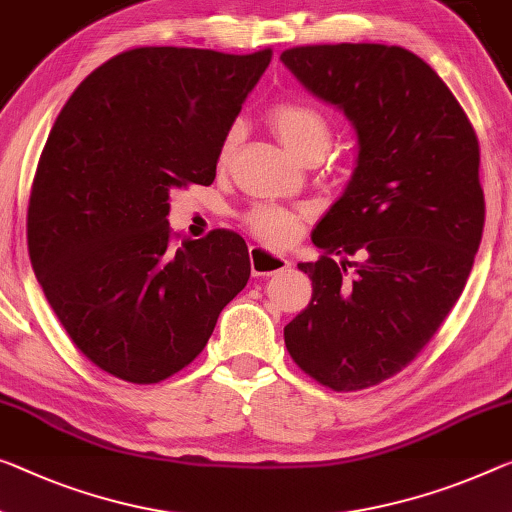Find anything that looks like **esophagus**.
I'll use <instances>...</instances> for the list:
<instances>
[{
  "label": "esophagus",
  "mask_w": 512,
  "mask_h": 512,
  "mask_svg": "<svg viewBox=\"0 0 512 512\" xmlns=\"http://www.w3.org/2000/svg\"><path fill=\"white\" fill-rule=\"evenodd\" d=\"M249 263H251V272H254V277H270V274L283 272L290 265L288 258L272 254V251L256 245L249 247Z\"/></svg>",
  "instance_id": "esophagus-1"
}]
</instances>
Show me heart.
I'll use <instances>...</instances> for the list:
<instances>
[{
    "label": "heart",
    "mask_w": 512,
    "mask_h": 512,
    "mask_svg": "<svg viewBox=\"0 0 512 512\" xmlns=\"http://www.w3.org/2000/svg\"><path fill=\"white\" fill-rule=\"evenodd\" d=\"M272 130L283 141V146L297 157L311 153H325L332 141V121L320 107L302 98H288L277 102L267 114ZM240 141V125H231L219 146V162H226L233 155ZM247 229L258 240L270 245H286L300 231V222L293 212L286 208L272 206V203H256L245 215Z\"/></svg>",
    "instance_id": "1"
}]
</instances>
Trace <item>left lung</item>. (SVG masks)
Masks as SVG:
<instances>
[{
	"label": "left lung",
	"mask_w": 512,
	"mask_h": 512,
	"mask_svg": "<svg viewBox=\"0 0 512 512\" xmlns=\"http://www.w3.org/2000/svg\"><path fill=\"white\" fill-rule=\"evenodd\" d=\"M313 96L357 130V167L297 263L313 295L283 329L306 375L368 389L426 348L462 295L481 245L478 137L426 61L398 45H302L281 52Z\"/></svg>",
	"instance_id": "left-lung-1"
}]
</instances>
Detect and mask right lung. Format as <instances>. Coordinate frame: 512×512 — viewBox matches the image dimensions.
Returning a JSON list of instances; mask_svg holds the SVG:
<instances>
[{
	"mask_svg": "<svg viewBox=\"0 0 512 512\" xmlns=\"http://www.w3.org/2000/svg\"><path fill=\"white\" fill-rule=\"evenodd\" d=\"M270 59L137 47L93 70L52 125L29 196L31 267L77 350L119 380L183 371L247 286L238 233L171 245L169 194L212 185Z\"/></svg>",
	"mask_w": 512,
	"mask_h": 512,
	"instance_id": "obj_1",
	"label": "right lung"
}]
</instances>
